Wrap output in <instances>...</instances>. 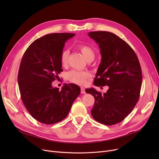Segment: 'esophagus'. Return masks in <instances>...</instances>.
<instances>
[{
	"label": "esophagus",
	"instance_id": "obj_1",
	"mask_svg": "<svg viewBox=\"0 0 159 159\" xmlns=\"http://www.w3.org/2000/svg\"><path fill=\"white\" fill-rule=\"evenodd\" d=\"M80 93H81L82 94H84V93H86L85 89H84V88H80Z\"/></svg>",
	"mask_w": 159,
	"mask_h": 159
}]
</instances>
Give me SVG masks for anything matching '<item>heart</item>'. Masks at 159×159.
Segmentation results:
<instances>
[{"label":"heart","mask_w":159,"mask_h":159,"mask_svg":"<svg viewBox=\"0 0 159 159\" xmlns=\"http://www.w3.org/2000/svg\"><path fill=\"white\" fill-rule=\"evenodd\" d=\"M77 48L85 57L87 61H93L95 56L94 50L90 46L86 44H79ZM69 57V51L68 49L64 50L61 54V62L62 66H66L68 64ZM91 78V74L86 71L71 70L66 75V79L68 81L75 83L79 85H84L88 80Z\"/></svg>","instance_id":"heart-1"}]
</instances>
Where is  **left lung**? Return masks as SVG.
<instances>
[{
	"mask_svg": "<svg viewBox=\"0 0 159 159\" xmlns=\"http://www.w3.org/2000/svg\"><path fill=\"white\" fill-rule=\"evenodd\" d=\"M88 35L98 44L102 56L93 84L109 86L105 93L86 89L95 98L91 115L96 121L111 126L126 118L139 101L143 79L140 64L130 46L114 33L98 31Z\"/></svg>",
	"mask_w": 159,
	"mask_h": 159,
	"instance_id": "obj_1",
	"label": "left lung"
}]
</instances>
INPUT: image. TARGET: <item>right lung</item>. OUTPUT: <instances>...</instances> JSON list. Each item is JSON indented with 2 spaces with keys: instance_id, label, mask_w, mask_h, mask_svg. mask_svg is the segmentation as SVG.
Segmentation results:
<instances>
[{
  "instance_id": "obj_1",
  "label": "right lung",
  "mask_w": 159,
  "mask_h": 159,
  "mask_svg": "<svg viewBox=\"0 0 159 159\" xmlns=\"http://www.w3.org/2000/svg\"><path fill=\"white\" fill-rule=\"evenodd\" d=\"M74 33L47 34L30 45L25 52L18 73L22 101L37 121L53 124L68 115L80 88L75 84H64L60 91L52 83L63 71L61 54L67 40Z\"/></svg>"
}]
</instances>
